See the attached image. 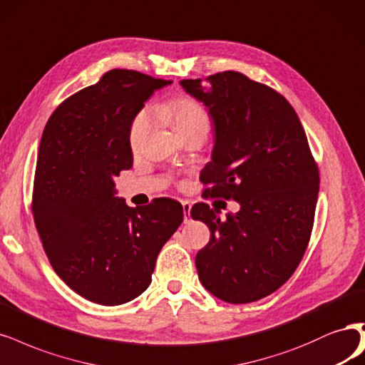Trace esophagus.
<instances>
[{
    "label": "esophagus",
    "instance_id": "obj_1",
    "mask_svg": "<svg viewBox=\"0 0 365 365\" xmlns=\"http://www.w3.org/2000/svg\"><path fill=\"white\" fill-rule=\"evenodd\" d=\"M182 210H184V223H190V220H192V217H190V210H192L190 202H187V200H184V202H182Z\"/></svg>",
    "mask_w": 365,
    "mask_h": 365
}]
</instances>
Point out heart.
Instances as JSON below:
<instances>
[{
	"label": "heart",
	"instance_id": "1",
	"mask_svg": "<svg viewBox=\"0 0 365 365\" xmlns=\"http://www.w3.org/2000/svg\"><path fill=\"white\" fill-rule=\"evenodd\" d=\"M158 111L165 116L173 128L181 137H187L190 134H208L211 127V118L208 110L200 104L197 99L190 96H180L172 101L158 107ZM153 122V113L149 108H142L133 118L130 123L128 140L131 149H139L142 142L150 128Z\"/></svg>",
	"mask_w": 365,
	"mask_h": 365
}]
</instances>
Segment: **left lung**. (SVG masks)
<instances>
[{
	"label": "left lung",
	"instance_id": "left-lung-1",
	"mask_svg": "<svg viewBox=\"0 0 365 365\" xmlns=\"http://www.w3.org/2000/svg\"><path fill=\"white\" fill-rule=\"evenodd\" d=\"M181 86L215 122V149L200 173L204 197L234 199L235 215L196 204L210 228L196 255L199 279L228 304H249L284 285L302 259L319 196V168L294 108L272 87L235 71Z\"/></svg>",
	"mask_w": 365,
	"mask_h": 365
}]
</instances>
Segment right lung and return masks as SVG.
I'll return each mask as SVG.
<instances>
[{
    "label": "right lung",
    "mask_w": 365,
    "mask_h": 365,
    "mask_svg": "<svg viewBox=\"0 0 365 365\" xmlns=\"http://www.w3.org/2000/svg\"><path fill=\"white\" fill-rule=\"evenodd\" d=\"M172 81L113 69L65 99L48 119L36 163L31 211L45 254L68 287L115 307L153 281L161 247L182 222V207L158 197L131 208L115 177L133 166L130 123Z\"/></svg>",
    "instance_id": "obj_1"
}]
</instances>
